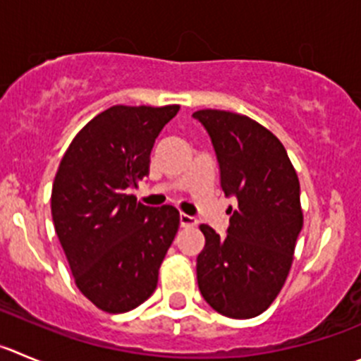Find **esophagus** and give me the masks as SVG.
<instances>
[{"instance_id":"1","label":"esophagus","mask_w":361,"mask_h":361,"mask_svg":"<svg viewBox=\"0 0 361 361\" xmlns=\"http://www.w3.org/2000/svg\"><path fill=\"white\" fill-rule=\"evenodd\" d=\"M180 226H183V228H188V226H195L197 225V219L193 218V216H190V214H180Z\"/></svg>"}]
</instances>
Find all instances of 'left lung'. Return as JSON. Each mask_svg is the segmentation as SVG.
Masks as SVG:
<instances>
[{
	"label": "left lung",
	"instance_id": "obj_1",
	"mask_svg": "<svg viewBox=\"0 0 361 361\" xmlns=\"http://www.w3.org/2000/svg\"><path fill=\"white\" fill-rule=\"evenodd\" d=\"M193 116L211 136L221 190L238 198L225 238L200 225L205 246L197 257L198 289L221 315L257 317L293 266L303 226L298 173L280 140L250 116L223 109Z\"/></svg>",
	"mask_w": 361,
	"mask_h": 361
}]
</instances>
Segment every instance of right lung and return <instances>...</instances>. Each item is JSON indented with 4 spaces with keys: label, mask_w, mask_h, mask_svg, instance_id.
I'll return each instance as SVG.
<instances>
[{
    "label": "right lung",
    "mask_w": 361,
    "mask_h": 361,
    "mask_svg": "<svg viewBox=\"0 0 361 361\" xmlns=\"http://www.w3.org/2000/svg\"><path fill=\"white\" fill-rule=\"evenodd\" d=\"M180 106H111L81 129L51 191L54 230L78 289L108 314L149 300L180 216L129 195L149 175L161 129Z\"/></svg>",
    "instance_id": "right-lung-1"
}]
</instances>
